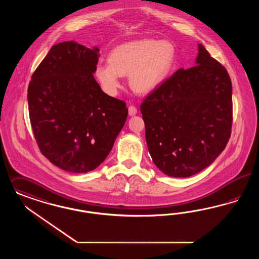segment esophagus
<instances>
[{"mask_svg": "<svg viewBox=\"0 0 259 259\" xmlns=\"http://www.w3.org/2000/svg\"><path fill=\"white\" fill-rule=\"evenodd\" d=\"M138 113V111H137V108L135 107V106H129L128 107V114H129V115H135V114H137Z\"/></svg>", "mask_w": 259, "mask_h": 259, "instance_id": "obj_1", "label": "esophagus"}]
</instances>
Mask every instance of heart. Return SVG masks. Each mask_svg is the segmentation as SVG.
<instances>
[{
  "mask_svg": "<svg viewBox=\"0 0 259 259\" xmlns=\"http://www.w3.org/2000/svg\"><path fill=\"white\" fill-rule=\"evenodd\" d=\"M176 61V47L169 40L142 38L120 44L109 54L108 63H98L95 76L104 92L114 95L121 76L135 93H152L165 81Z\"/></svg>",
  "mask_w": 259,
  "mask_h": 259,
  "instance_id": "1",
  "label": "heart"
}]
</instances>
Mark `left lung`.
Masks as SVG:
<instances>
[{
    "label": "left lung",
    "instance_id": "8db88e82",
    "mask_svg": "<svg viewBox=\"0 0 259 259\" xmlns=\"http://www.w3.org/2000/svg\"><path fill=\"white\" fill-rule=\"evenodd\" d=\"M145 139L166 176L189 177L226 148L232 126V84L227 69L198 44L196 65L180 68L141 105Z\"/></svg>",
    "mask_w": 259,
    "mask_h": 259
}]
</instances>
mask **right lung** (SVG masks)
I'll return each instance as SVG.
<instances>
[{
	"label": "right lung",
	"mask_w": 259,
	"mask_h": 259,
	"mask_svg": "<svg viewBox=\"0 0 259 259\" xmlns=\"http://www.w3.org/2000/svg\"><path fill=\"white\" fill-rule=\"evenodd\" d=\"M98 58L97 47L58 43L29 83L35 141L43 155L68 172L84 174L101 165L127 118L125 102L102 92L93 77Z\"/></svg>",
	"instance_id": "1"
}]
</instances>
